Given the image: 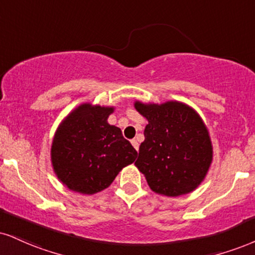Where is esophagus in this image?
Returning <instances> with one entry per match:
<instances>
[{"label": "esophagus", "mask_w": 255, "mask_h": 255, "mask_svg": "<svg viewBox=\"0 0 255 255\" xmlns=\"http://www.w3.org/2000/svg\"><path fill=\"white\" fill-rule=\"evenodd\" d=\"M130 142H131V145H133V147H134V148H135V149H136V151H137V149H139V142H137V140H135V139H133V140H131V141H130Z\"/></svg>", "instance_id": "1"}]
</instances>
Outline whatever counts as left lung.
<instances>
[{"instance_id": "left-lung-1", "label": "left lung", "mask_w": 255, "mask_h": 255, "mask_svg": "<svg viewBox=\"0 0 255 255\" xmlns=\"http://www.w3.org/2000/svg\"><path fill=\"white\" fill-rule=\"evenodd\" d=\"M134 107L148 121L135 165L149 188L168 197L194 191L213 160V146L202 119L177 101L162 104L136 101Z\"/></svg>"}]
</instances>
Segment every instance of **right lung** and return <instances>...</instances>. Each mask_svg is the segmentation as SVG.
Listing matches in <instances>:
<instances>
[{
  "mask_svg": "<svg viewBox=\"0 0 255 255\" xmlns=\"http://www.w3.org/2000/svg\"><path fill=\"white\" fill-rule=\"evenodd\" d=\"M112 107L84 103L54 134L51 160L58 179L72 191L93 195L107 189L137 152L119 127L108 124Z\"/></svg>",
  "mask_w": 255,
  "mask_h": 255,
  "instance_id": "obj_1",
  "label": "right lung"
}]
</instances>
